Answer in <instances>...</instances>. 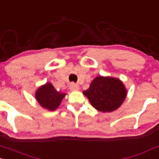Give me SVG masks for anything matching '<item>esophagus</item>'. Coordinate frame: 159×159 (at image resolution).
Instances as JSON below:
<instances>
[{
  "label": "esophagus",
  "mask_w": 159,
  "mask_h": 159,
  "mask_svg": "<svg viewBox=\"0 0 159 159\" xmlns=\"http://www.w3.org/2000/svg\"><path fill=\"white\" fill-rule=\"evenodd\" d=\"M69 89L72 91H75V90H78L79 89V87H78V84H71L70 86H69Z\"/></svg>",
  "instance_id": "34e87169"
}]
</instances>
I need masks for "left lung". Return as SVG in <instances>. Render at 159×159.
<instances>
[{
  "label": "left lung",
  "instance_id": "obj_1",
  "mask_svg": "<svg viewBox=\"0 0 159 159\" xmlns=\"http://www.w3.org/2000/svg\"><path fill=\"white\" fill-rule=\"evenodd\" d=\"M83 93L90 104L102 112L118 109L127 97V89L120 79L109 76H97Z\"/></svg>",
  "mask_w": 159,
  "mask_h": 159
}]
</instances>
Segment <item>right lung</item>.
Listing matches in <instances>:
<instances>
[{"label": "right lung", "instance_id": "right-lung-1", "mask_svg": "<svg viewBox=\"0 0 159 159\" xmlns=\"http://www.w3.org/2000/svg\"><path fill=\"white\" fill-rule=\"evenodd\" d=\"M66 95V93L57 91L50 83L41 85L35 91L36 100L41 107L49 111L56 110Z\"/></svg>", "mask_w": 159, "mask_h": 159}]
</instances>
